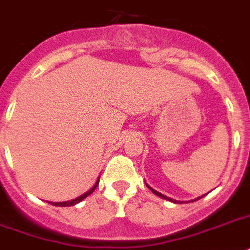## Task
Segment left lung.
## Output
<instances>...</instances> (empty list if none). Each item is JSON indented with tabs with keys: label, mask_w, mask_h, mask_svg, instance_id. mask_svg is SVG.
I'll return each instance as SVG.
<instances>
[{
	"label": "left lung",
	"mask_w": 250,
	"mask_h": 250,
	"mask_svg": "<svg viewBox=\"0 0 250 250\" xmlns=\"http://www.w3.org/2000/svg\"><path fill=\"white\" fill-rule=\"evenodd\" d=\"M146 186H147V188H150L151 190H152V193H154V194H156V196H159V197H161V198H164V200H167V201H171V202H174V203H177V201L175 200H171V198H169V197H167V196H164V194H161V193H159V192H156V190L155 189H152V188H151L150 186H148L147 183H146ZM203 196H205V194H203ZM203 196H201V197H198V198H196V200H192V201H197V200H200V198H202Z\"/></svg>",
	"instance_id": "obj_1"
}]
</instances>
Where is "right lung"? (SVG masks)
Returning a JSON list of instances; mask_svg holds the SVG:
<instances>
[{"label": "right lung", "instance_id": "right-lung-1", "mask_svg": "<svg viewBox=\"0 0 250 250\" xmlns=\"http://www.w3.org/2000/svg\"><path fill=\"white\" fill-rule=\"evenodd\" d=\"M98 184H99V179L96 180V183L94 184V187H93V188H91V189L87 190V192H86V193H83V196H80V197H77V198H75V200L66 201V202H49V203H52V205H54V206H61V207L73 206V205H76V203H79V202H81V201H83V200H85V198L87 196H90V194H91V193H93L94 190H95V188H96V186H98Z\"/></svg>", "mask_w": 250, "mask_h": 250}]
</instances>
